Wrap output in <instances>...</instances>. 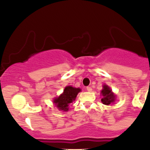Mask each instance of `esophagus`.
<instances>
[{
    "mask_svg": "<svg viewBox=\"0 0 150 150\" xmlns=\"http://www.w3.org/2000/svg\"><path fill=\"white\" fill-rule=\"evenodd\" d=\"M87 90L88 91V92H92V87H87Z\"/></svg>",
    "mask_w": 150,
    "mask_h": 150,
    "instance_id": "1",
    "label": "esophagus"
}]
</instances>
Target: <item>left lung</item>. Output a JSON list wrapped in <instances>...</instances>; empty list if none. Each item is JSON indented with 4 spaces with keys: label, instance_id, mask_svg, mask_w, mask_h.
Wrapping results in <instances>:
<instances>
[{
    "label": "left lung",
    "instance_id": "left-lung-1",
    "mask_svg": "<svg viewBox=\"0 0 150 150\" xmlns=\"http://www.w3.org/2000/svg\"><path fill=\"white\" fill-rule=\"evenodd\" d=\"M101 94H102L103 96V98L101 99V101H102L104 104L109 105L114 101L115 95L113 94L111 89L108 86H104V89L101 91Z\"/></svg>",
    "mask_w": 150,
    "mask_h": 150
}]
</instances>
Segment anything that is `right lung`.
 Segmentation results:
<instances>
[{"label":"right lung","instance_id":"add662e5","mask_svg":"<svg viewBox=\"0 0 150 150\" xmlns=\"http://www.w3.org/2000/svg\"><path fill=\"white\" fill-rule=\"evenodd\" d=\"M80 91V88H74L71 86H68L65 88L63 94L59 97L55 99L53 101L60 110L66 111L68 110V106L73 103Z\"/></svg>","mask_w":150,"mask_h":150}]
</instances>
